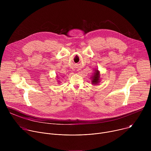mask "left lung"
I'll list each match as a JSON object with an SVG mask.
<instances>
[{
  "mask_svg": "<svg viewBox=\"0 0 151 151\" xmlns=\"http://www.w3.org/2000/svg\"><path fill=\"white\" fill-rule=\"evenodd\" d=\"M96 72H94V74L93 75L94 76H93V79H92V83L93 84H97L100 81H99V78H100V73L98 71V70H95Z\"/></svg>",
  "mask_w": 151,
  "mask_h": 151,
  "instance_id": "obj_1",
  "label": "left lung"
}]
</instances>
